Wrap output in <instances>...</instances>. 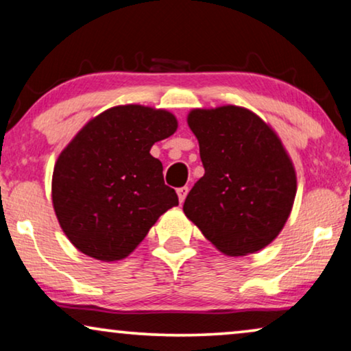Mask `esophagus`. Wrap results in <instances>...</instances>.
<instances>
[{
  "label": "esophagus",
  "instance_id": "obj_1",
  "mask_svg": "<svg viewBox=\"0 0 351 351\" xmlns=\"http://www.w3.org/2000/svg\"><path fill=\"white\" fill-rule=\"evenodd\" d=\"M186 195H189V186H180V189H177V196H179L180 203H184Z\"/></svg>",
  "mask_w": 351,
  "mask_h": 351
}]
</instances>
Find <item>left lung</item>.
<instances>
[{
    "label": "left lung",
    "mask_w": 351,
    "mask_h": 351,
    "mask_svg": "<svg viewBox=\"0 0 351 351\" xmlns=\"http://www.w3.org/2000/svg\"><path fill=\"white\" fill-rule=\"evenodd\" d=\"M186 121L198 138L204 176L186 196L185 215L225 256L261 251L285 227L297 191L280 137L237 105L195 108Z\"/></svg>",
    "instance_id": "left-lung-1"
}]
</instances>
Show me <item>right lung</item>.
Listing matches in <instances>:
<instances>
[{"label": "right lung", "instance_id": "right-lung-1", "mask_svg": "<svg viewBox=\"0 0 351 351\" xmlns=\"http://www.w3.org/2000/svg\"><path fill=\"white\" fill-rule=\"evenodd\" d=\"M166 110L119 105L90 119L57 158L52 204L62 230L86 256L128 257L161 214L179 204L153 143L176 132Z\"/></svg>", "mask_w": 351, "mask_h": 351}]
</instances>
